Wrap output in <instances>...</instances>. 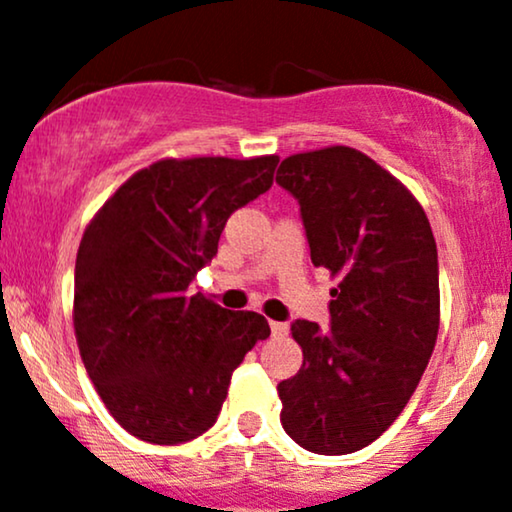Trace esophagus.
<instances>
[{
  "mask_svg": "<svg viewBox=\"0 0 512 512\" xmlns=\"http://www.w3.org/2000/svg\"><path fill=\"white\" fill-rule=\"evenodd\" d=\"M269 326H272L274 336H286L288 334V324L286 322H269Z\"/></svg>",
  "mask_w": 512,
  "mask_h": 512,
  "instance_id": "1",
  "label": "esophagus"
}]
</instances>
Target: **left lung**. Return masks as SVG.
<instances>
[{
  "label": "left lung",
  "mask_w": 512,
  "mask_h": 512,
  "mask_svg": "<svg viewBox=\"0 0 512 512\" xmlns=\"http://www.w3.org/2000/svg\"><path fill=\"white\" fill-rule=\"evenodd\" d=\"M276 183L300 202L315 267L329 269L331 329L295 319L303 367L276 386L281 424L305 451L346 455L403 412L441 319L436 240L417 197L365 152H298Z\"/></svg>",
  "instance_id": "left-lung-1"
}]
</instances>
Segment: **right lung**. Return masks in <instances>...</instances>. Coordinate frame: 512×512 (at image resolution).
Listing matches in <instances>:
<instances>
[{
    "mask_svg": "<svg viewBox=\"0 0 512 512\" xmlns=\"http://www.w3.org/2000/svg\"><path fill=\"white\" fill-rule=\"evenodd\" d=\"M276 155L166 157L135 171L85 226L73 329L102 403L128 434L174 446L205 434L248 350L257 312L188 293L226 219L272 188Z\"/></svg>",
    "mask_w": 512,
    "mask_h": 512,
    "instance_id": "1",
    "label": "right lung"
}]
</instances>
